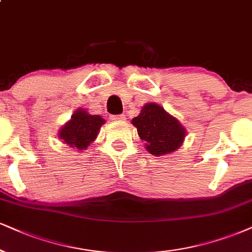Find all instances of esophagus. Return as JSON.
<instances>
[{
  "label": "esophagus",
  "mask_w": 252,
  "mask_h": 252,
  "mask_svg": "<svg viewBox=\"0 0 252 252\" xmlns=\"http://www.w3.org/2000/svg\"><path fill=\"white\" fill-rule=\"evenodd\" d=\"M110 119L112 121H124L126 119V117L124 114H119V116H111Z\"/></svg>",
  "instance_id": "1"
}]
</instances>
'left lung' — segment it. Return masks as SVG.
<instances>
[{"instance_id":"obj_1","label":"left lung","mask_w":252,"mask_h":252,"mask_svg":"<svg viewBox=\"0 0 252 252\" xmlns=\"http://www.w3.org/2000/svg\"><path fill=\"white\" fill-rule=\"evenodd\" d=\"M131 123L145 141L146 151L155 157H163L179 150L187 134V129L178 118L155 102L146 104Z\"/></svg>"}]
</instances>
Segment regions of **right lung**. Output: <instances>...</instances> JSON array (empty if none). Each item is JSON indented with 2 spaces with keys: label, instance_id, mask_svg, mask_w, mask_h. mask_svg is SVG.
I'll use <instances>...</instances> for the list:
<instances>
[{
  "label": "right lung",
  "instance_id": "right-lung-1",
  "mask_svg": "<svg viewBox=\"0 0 252 252\" xmlns=\"http://www.w3.org/2000/svg\"><path fill=\"white\" fill-rule=\"evenodd\" d=\"M105 123V119L98 114H90L85 108H77L71 119L60 128L58 139L70 148L82 153L95 140L100 127Z\"/></svg>",
  "mask_w": 252,
  "mask_h": 252
}]
</instances>
